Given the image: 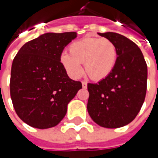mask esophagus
Returning <instances> with one entry per match:
<instances>
[{"label": "esophagus", "mask_w": 158, "mask_h": 158, "mask_svg": "<svg viewBox=\"0 0 158 158\" xmlns=\"http://www.w3.org/2000/svg\"><path fill=\"white\" fill-rule=\"evenodd\" d=\"M82 87H83V88H87V84H88V83H87V82H85V81H82Z\"/></svg>", "instance_id": "obj_1"}]
</instances>
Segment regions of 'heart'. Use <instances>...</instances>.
Instances as JSON below:
<instances>
[{"label": "heart", "mask_w": 158, "mask_h": 158, "mask_svg": "<svg viewBox=\"0 0 158 158\" xmlns=\"http://www.w3.org/2000/svg\"><path fill=\"white\" fill-rule=\"evenodd\" d=\"M69 53H63L60 58L67 73L73 78L82 76V66L93 80H102L108 76L114 69L118 51L112 40L106 38L85 37L72 43Z\"/></svg>", "instance_id": "1"}]
</instances>
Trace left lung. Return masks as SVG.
<instances>
[{"mask_svg": "<svg viewBox=\"0 0 158 158\" xmlns=\"http://www.w3.org/2000/svg\"><path fill=\"white\" fill-rule=\"evenodd\" d=\"M98 34L115 44L118 59L109 76L98 83H88L87 109L98 125L118 128L133 121L143 106L147 64L141 49L125 36L115 32Z\"/></svg>", "mask_w": 158, "mask_h": 158, "instance_id": "8db88e82", "label": "left lung"}]
</instances>
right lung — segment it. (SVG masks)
I'll list each match as a JSON object with an SVG mask.
<instances>
[{"instance_id": "right-lung-1", "label": "right lung", "mask_w": 158, "mask_h": 158, "mask_svg": "<svg viewBox=\"0 0 158 158\" xmlns=\"http://www.w3.org/2000/svg\"><path fill=\"white\" fill-rule=\"evenodd\" d=\"M76 32L45 33L25 43L14 58L10 97L18 117L29 126L46 129L65 117L67 106L82 89L60 61Z\"/></svg>"}]
</instances>
